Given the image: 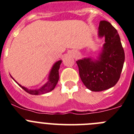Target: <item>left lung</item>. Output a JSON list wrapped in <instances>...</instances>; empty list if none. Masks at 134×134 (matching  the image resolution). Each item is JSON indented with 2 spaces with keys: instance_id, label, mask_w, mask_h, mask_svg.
<instances>
[{
  "instance_id": "1",
  "label": "left lung",
  "mask_w": 134,
  "mask_h": 134,
  "mask_svg": "<svg viewBox=\"0 0 134 134\" xmlns=\"http://www.w3.org/2000/svg\"><path fill=\"white\" fill-rule=\"evenodd\" d=\"M99 37H104L105 43L97 60L85 58L76 61L80 79L86 88L95 92L109 89L116 85L125 60L119 34L109 22L100 21Z\"/></svg>"
}]
</instances>
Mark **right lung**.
Here are the masks:
<instances>
[{"label":"right lung","mask_w":134,"mask_h":134,"mask_svg":"<svg viewBox=\"0 0 134 134\" xmlns=\"http://www.w3.org/2000/svg\"><path fill=\"white\" fill-rule=\"evenodd\" d=\"M62 60H59V61L56 62L54 64V66H52V68L50 72H49L48 82L45 85H43L41 87H40V88H37V89H28V88H25L24 86L19 85L12 76L11 78L21 86V88H23L24 91H25L27 93H29V94H35V95L45 94V93H49V91L54 90V88H55V86H56L57 83H58V82L59 80V69H60V66Z\"/></svg>","instance_id":"1"}]
</instances>
